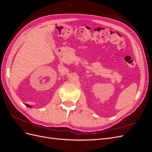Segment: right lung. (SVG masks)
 <instances>
[{"label": "right lung", "mask_w": 152, "mask_h": 152, "mask_svg": "<svg viewBox=\"0 0 152 152\" xmlns=\"http://www.w3.org/2000/svg\"><path fill=\"white\" fill-rule=\"evenodd\" d=\"M25 105L26 106V107H30V108H31V107L30 105H29V104H25Z\"/></svg>", "instance_id": "right-lung-1"}]
</instances>
